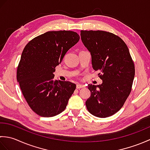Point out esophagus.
I'll return each mask as SVG.
<instances>
[{"mask_svg":"<svg viewBox=\"0 0 150 150\" xmlns=\"http://www.w3.org/2000/svg\"><path fill=\"white\" fill-rule=\"evenodd\" d=\"M76 88H77V89H81V88H84V85H82V84H77V86H76Z\"/></svg>","mask_w":150,"mask_h":150,"instance_id":"obj_1","label":"esophagus"}]
</instances>
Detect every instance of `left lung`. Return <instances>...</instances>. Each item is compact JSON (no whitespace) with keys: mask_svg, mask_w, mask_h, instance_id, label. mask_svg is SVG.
<instances>
[{"mask_svg":"<svg viewBox=\"0 0 150 150\" xmlns=\"http://www.w3.org/2000/svg\"><path fill=\"white\" fill-rule=\"evenodd\" d=\"M82 43L90 52L92 67L103 83L89 84L91 96L86 101L89 112L106 118L119 111L131 92L135 66L125 42L104 31L81 30Z\"/></svg>","mask_w":150,"mask_h":150,"instance_id":"1","label":"left lung"}]
</instances>
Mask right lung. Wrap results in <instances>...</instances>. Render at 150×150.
Here are the masks:
<instances>
[{"label": "right lung", "instance_id": "add662e5", "mask_svg": "<svg viewBox=\"0 0 150 150\" xmlns=\"http://www.w3.org/2000/svg\"><path fill=\"white\" fill-rule=\"evenodd\" d=\"M80 37L71 31H52L28 42L22 53L17 79L25 99L35 113L44 117L65 110L76 85L54 80L53 72Z\"/></svg>", "mask_w": 150, "mask_h": 150}]
</instances>
